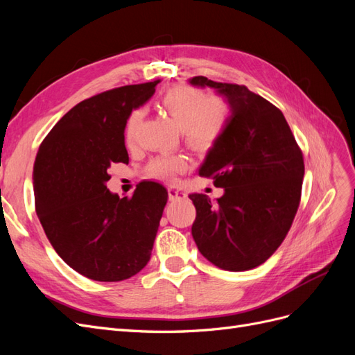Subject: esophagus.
<instances>
[{"instance_id": "34e87169", "label": "esophagus", "mask_w": 355, "mask_h": 355, "mask_svg": "<svg viewBox=\"0 0 355 355\" xmlns=\"http://www.w3.org/2000/svg\"><path fill=\"white\" fill-rule=\"evenodd\" d=\"M185 197H187V192L182 188L175 187V185L168 187V198L170 200H178V198H185Z\"/></svg>"}]
</instances>
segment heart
<instances>
[{"label":"heart","mask_w":355,"mask_h":355,"mask_svg":"<svg viewBox=\"0 0 355 355\" xmlns=\"http://www.w3.org/2000/svg\"><path fill=\"white\" fill-rule=\"evenodd\" d=\"M159 106L184 135L187 145L200 153L209 151L218 144L231 115L230 103L222 96L206 98L200 90L188 85L168 89L161 98ZM141 121V110L128 115L124 130L128 145L136 141ZM187 167L188 161L184 157H157L148 164L146 173L151 178L171 179Z\"/></svg>","instance_id":"obj_1"}]
</instances>
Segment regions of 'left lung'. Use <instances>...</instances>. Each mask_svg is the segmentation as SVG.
Returning a JSON list of instances; mask_svg holds the SVG:
<instances>
[{
	"mask_svg": "<svg viewBox=\"0 0 355 355\" xmlns=\"http://www.w3.org/2000/svg\"><path fill=\"white\" fill-rule=\"evenodd\" d=\"M227 99L231 115L198 173L223 196L191 194L197 210L192 237L200 253L222 270L259 266L283 243L300 201L304 157L283 112L245 85L189 80Z\"/></svg>",
	"mask_w": 355,
	"mask_h": 355,
	"instance_id": "1",
	"label": "left lung"
}]
</instances>
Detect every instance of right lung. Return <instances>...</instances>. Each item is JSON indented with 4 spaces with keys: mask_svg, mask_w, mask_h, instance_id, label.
Returning a JSON list of instances; mask_svg holds the SVG:
<instances>
[{
    "mask_svg": "<svg viewBox=\"0 0 355 355\" xmlns=\"http://www.w3.org/2000/svg\"><path fill=\"white\" fill-rule=\"evenodd\" d=\"M159 81L124 85L75 105L42 141L32 184L37 216L53 249L94 282H121L151 259L167 189L141 182L132 197L106 188L114 163L128 164V115Z\"/></svg>",
    "mask_w": 355,
    "mask_h": 355,
    "instance_id": "right-lung-1",
    "label": "right lung"
}]
</instances>
